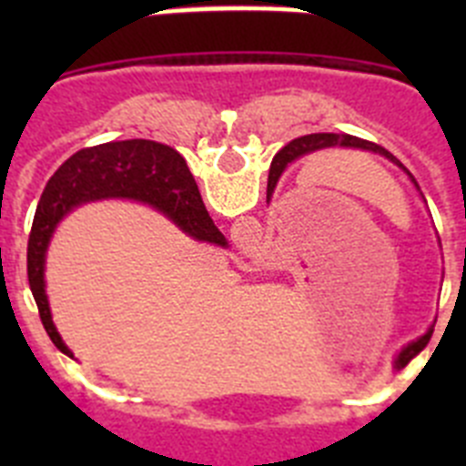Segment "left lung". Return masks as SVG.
Wrapping results in <instances>:
<instances>
[{
  "label": "left lung",
  "instance_id": "obj_1",
  "mask_svg": "<svg viewBox=\"0 0 466 466\" xmlns=\"http://www.w3.org/2000/svg\"><path fill=\"white\" fill-rule=\"evenodd\" d=\"M357 147V149H369V151H376V154H382L387 156L390 160H394L397 166H401L397 158H394L390 151H385L382 147H378V144L373 142H366V139H360V137H350V135H336V133H315V135H306V137L300 139H294V142H289L287 147H284L282 151H278V156L273 158V166H270V175H268V193L273 191L275 184H278V177L282 175V170L287 167V163H291V160L300 158V156L306 154H312V151L317 149H327V147ZM403 167V166H401ZM427 340H430V333H425L422 339L418 340V343L409 345V348L403 350L401 355H399V366H403L406 361L413 360L415 355H418L420 350L425 348Z\"/></svg>",
  "mask_w": 466,
  "mask_h": 466
}]
</instances>
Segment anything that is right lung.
<instances>
[{"label":"right lung","instance_id":"obj_1","mask_svg":"<svg viewBox=\"0 0 466 466\" xmlns=\"http://www.w3.org/2000/svg\"><path fill=\"white\" fill-rule=\"evenodd\" d=\"M114 196L144 200L166 212L188 236L226 245L221 230L209 219L187 160L172 147L151 139H126L76 151L48 179L36 205L35 224L27 242V279L39 308L41 324L53 345L69 357L74 355L53 327L48 310L44 291V254L56 224L74 205Z\"/></svg>","mask_w":466,"mask_h":466}]
</instances>
